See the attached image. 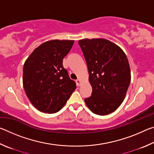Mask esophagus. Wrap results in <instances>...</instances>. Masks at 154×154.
I'll use <instances>...</instances> for the list:
<instances>
[{
	"mask_svg": "<svg viewBox=\"0 0 154 154\" xmlns=\"http://www.w3.org/2000/svg\"><path fill=\"white\" fill-rule=\"evenodd\" d=\"M76 83H77V85H78V86H80L81 85V80L79 79H78L76 80Z\"/></svg>",
	"mask_w": 154,
	"mask_h": 154,
	"instance_id": "esophagus-1",
	"label": "esophagus"
}]
</instances>
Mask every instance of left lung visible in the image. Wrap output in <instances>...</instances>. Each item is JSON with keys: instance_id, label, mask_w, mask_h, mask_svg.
<instances>
[{"instance_id": "1", "label": "left lung", "mask_w": 154, "mask_h": 154, "mask_svg": "<svg viewBox=\"0 0 154 154\" xmlns=\"http://www.w3.org/2000/svg\"><path fill=\"white\" fill-rule=\"evenodd\" d=\"M92 88L85 103L94 113L105 116L123 102L130 83L128 60L123 50L104 38L79 41Z\"/></svg>"}]
</instances>
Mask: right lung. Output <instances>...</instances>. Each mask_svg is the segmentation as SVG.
I'll return each mask as SVG.
<instances>
[{"label": "right lung", "mask_w": 154, "mask_h": 154, "mask_svg": "<svg viewBox=\"0 0 154 154\" xmlns=\"http://www.w3.org/2000/svg\"><path fill=\"white\" fill-rule=\"evenodd\" d=\"M74 41L52 40L36 48L26 60L23 85L31 103L43 113L58 112L76 89L63 66Z\"/></svg>", "instance_id": "1"}]
</instances>
